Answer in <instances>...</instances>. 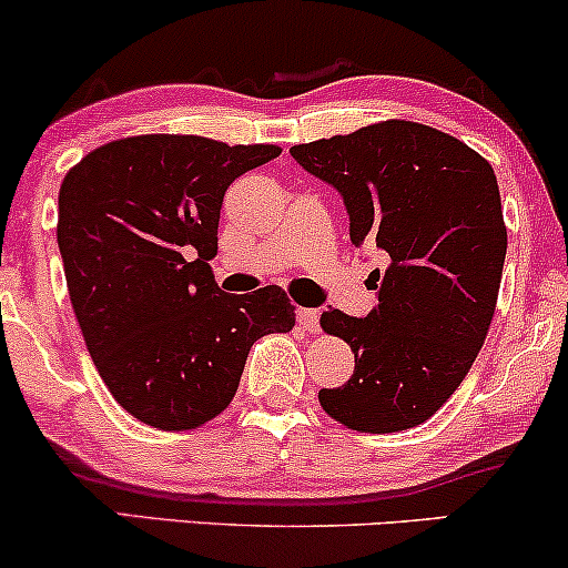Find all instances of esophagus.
<instances>
[{"instance_id":"obj_1","label":"esophagus","mask_w":568,"mask_h":568,"mask_svg":"<svg viewBox=\"0 0 568 568\" xmlns=\"http://www.w3.org/2000/svg\"><path fill=\"white\" fill-rule=\"evenodd\" d=\"M296 321L306 331V334H315V331H321V312L310 310V306H302V310L296 312Z\"/></svg>"}]
</instances>
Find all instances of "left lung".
Listing matches in <instances>:
<instances>
[{
	"label": "left lung",
	"mask_w": 568,
	"mask_h": 568,
	"mask_svg": "<svg viewBox=\"0 0 568 568\" xmlns=\"http://www.w3.org/2000/svg\"><path fill=\"white\" fill-rule=\"evenodd\" d=\"M291 158L342 194L349 240L387 258L366 317L323 312L325 334L355 352L321 406L361 433L427 422L484 347L497 306L507 230L494 168L467 143L419 122L387 120L291 146Z\"/></svg>",
	"instance_id": "1"
}]
</instances>
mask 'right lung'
<instances>
[{"mask_svg":"<svg viewBox=\"0 0 568 568\" xmlns=\"http://www.w3.org/2000/svg\"><path fill=\"white\" fill-rule=\"evenodd\" d=\"M280 146L133 135L93 149L58 194V247L84 344L114 400L158 429H194L232 403L247 352L296 323L277 285L213 280L224 192Z\"/></svg>","mask_w":568,"mask_h":568,"instance_id":"obj_1","label":"right lung"}]
</instances>
